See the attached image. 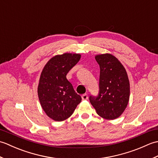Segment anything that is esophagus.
Here are the masks:
<instances>
[{
    "label": "esophagus",
    "mask_w": 158,
    "mask_h": 158,
    "mask_svg": "<svg viewBox=\"0 0 158 158\" xmlns=\"http://www.w3.org/2000/svg\"><path fill=\"white\" fill-rule=\"evenodd\" d=\"M81 98H82V100H88V95H87V94H83V95H82Z\"/></svg>",
    "instance_id": "obj_1"
}]
</instances>
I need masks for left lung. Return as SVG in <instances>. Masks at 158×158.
<instances>
[{
	"mask_svg": "<svg viewBox=\"0 0 158 158\" xmlns=\"http://www.w3.org/2000/svg\"><path fill=\"white\" fill-rule=\"evenodd\" d=\"M95 59L100 66L99 93L90 96L89 101L98 115L115 119L125 110L129 102L130 82L126 70L118 59L110 53Z\"/></svg>",
	"mask_w": 158,
	"mask_h": 158,
	"instance_id": "obj_1",
	"label": "left lung"
}]
</instances>
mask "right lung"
Returning a JSON list of instances; mask_svg holds the SVG:
<instances>
[{
  "instance_id": "1",
  "label": "right lung",
  "mask_w": 158,
  "mask_h": 158,
  "mask_svg": "<svg viewBox=\"0 0 158 158\" xmlns=\"http://www.w3.org/2000/svg\"><path fill=\"white\" fill-rule=\"evenodd\" d=\"M79 53H65L50 59L43 68L38 85V96L43 110L56 122L68 119L81 101L66 79L67 73L79 61Z\"/></svg>"
}]
</instances>
